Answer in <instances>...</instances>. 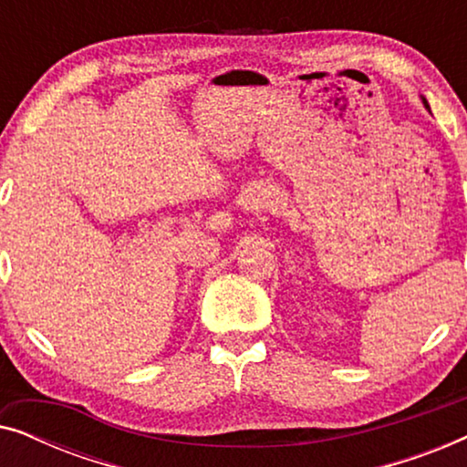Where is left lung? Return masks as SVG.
I'll return each mask as SVG.
<instances>
[{
    "label": "left lung",
    "instance_id": "left-lung-1",
    "mask_svg": "<svg viewBox=\"0 0 467 467\" xmlns=\"http://www.w3.org/2000/svg\"><path fill=\"white\" fill-rule=\"evenodd\" d=\"M420 99H423V106L427 108V110H430V106H427V101H425V98H420Z\"/></svg>",
    "mask_w": 467,
    "mask_h": 467
}]
</instances>
